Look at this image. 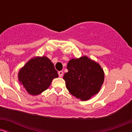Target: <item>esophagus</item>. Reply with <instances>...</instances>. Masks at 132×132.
<instances>
[{
    "mask_svg": "<svg viewBox=\"0 0 132 132\" xmlns=\"http://www.w3.org/2000/svg\"><path fill=\"white\" fill-rule=\"evenodd\" d=\"M58 75H59V76H60V77H62V76H63V72L62 71H59Z\"/></svg>",
    "mask_w": 132,
    "mask_h": 132,
    "instance_id": "1",
    "label": "esophagus"
}]
</instances>
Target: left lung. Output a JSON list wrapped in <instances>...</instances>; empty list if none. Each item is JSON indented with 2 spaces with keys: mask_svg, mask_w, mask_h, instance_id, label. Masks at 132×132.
Instances as JSON below:
<instances>
[{
  "mask_svg": "<svg viewBox=\"0 0 132 132\" xmlns=\"http://www.w3.org/2000/svg\"><path fill=\"white\" fill-rule=\"evenodd\" d=\"M67 69L68 72L63 79L72 95L85 101L100 91L104 81V72L99 63L84 56L71 59Z\"/></svg>",
  "mask_w": 132,
  "mask_h": 132,
  "instance_id": "left-lung-1",
  "label": "left lung"
}]
</instances>
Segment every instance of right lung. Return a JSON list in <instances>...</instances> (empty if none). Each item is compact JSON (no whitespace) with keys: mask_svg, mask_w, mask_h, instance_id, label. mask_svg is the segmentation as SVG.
Returning a JSON list of instances; mask_svg holds the SVG:
<instances>
[{"mask_svg":"<svg viewBox=\"0 0 132 132\" xmlns=\"http://www.w3.org/2000/svg\"><path fill=\"white\" fill-rule=\"evenodd\" d=\"M58 77L54 64L46 56L32 57L20 69L18 78L26 91L37 95L46 90Z\"/></svg>","mask_w":132,"mask_h":132,"instance_id":"1","label":"right lung"}]
</instances>
